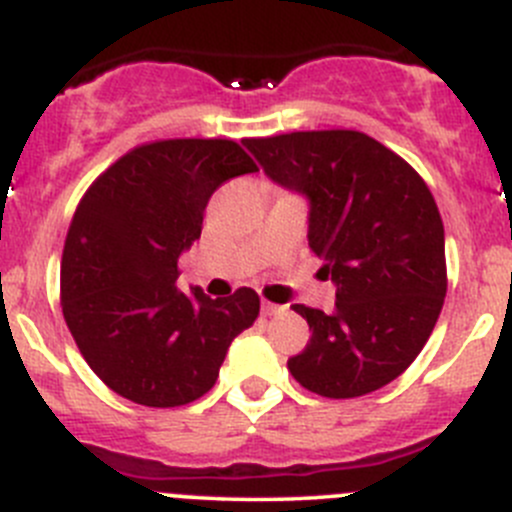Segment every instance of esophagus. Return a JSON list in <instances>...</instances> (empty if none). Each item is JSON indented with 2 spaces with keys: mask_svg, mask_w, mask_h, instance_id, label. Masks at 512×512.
I'll return each instance as SVG.
<instances>
[{
  "mask_svg": "<svg viewBox=\"0 0 512 512\" xmlns=\"http://www.w3.org/2000/svg\"><path fill=\"white\" fill-rule=\"evenodd\" d=\"M280 312H285V307L282 305H275V302H262V315L272 317V315H280Z\"/></svg>",
  "mask_w": 512,
  "mask_h": 512,
  "instance_id": "34e87169",
  "label": "esophagus"
}]
</instances>
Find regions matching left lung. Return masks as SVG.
Segmentation results:
<instances>
[{"label": "left lung", "instance_id": "left-lung-1", "mask_svg": "<svg viewBox=\"0 0 512 512\" xmlns=\"http://www.w3.org/2000/svg\"><path fill=\"white\" fill-rule=\"evenodd\" d=\"M265 175L310 200L307 242L335 282V310L295 305L312 337L287 360L302 388L360 398L403 375L448 292L433 192L400 155L355 130L245 140Z\"/></svg>", "mask_w": 512, "mask_h": 512}]
</instances>
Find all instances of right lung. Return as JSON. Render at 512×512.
Segmentation results:
<instances>
[{
	"instance_id": "right-lung-1",
	"label": "right lung",
	"mask_w": 512,
	"mask_h": 512,
	"mask_svg": "<svg viewBox=\"0 0 512 512\" xmlns=\"http://www.w3.org/2000/svg\"><path fill=\"white\" fill-rule=\"evenodd\" d=\"M257 172L235 140H157L109 165L79 200L62 252V312L94 375L147 408L212 390L260 297L177 290V260L200 240L212 192Z\"/></svg>"
}]
</instances>
